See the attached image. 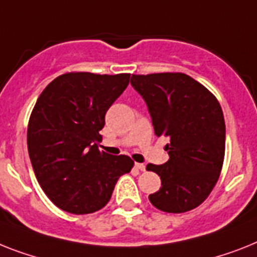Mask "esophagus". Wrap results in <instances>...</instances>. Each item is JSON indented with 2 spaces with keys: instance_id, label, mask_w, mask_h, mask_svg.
I'll list each match as a JSON object with an SVG mask.
<instances>
[{
  "instance_id": "34e87169",
  "label": "esophagus",
  "mask_w": 257,
  "mask_h": 257,
  "mask_svg": "<svg viewBox=\"0 0 257 257\" xmlns=\"http://www.w3.org/2000/svg\"><path fill=\"white\" fill-rule=\"evenodd\" d=\"M135 167H137V168L142 172L146 171V165L142 164V163H135Z\"/></svg>"
}]
</instances>
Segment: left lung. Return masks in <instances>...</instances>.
Instances as JSON below:
<instances>
[{"label":"left lung","mask_w":257,"mask_h":257,"mask_svg":"<svg viewBox=\"0 0 257 257\" xmlns=\"http://www.w3.org/2000/svg\"><path fill=\"white\" fill-rule=\"evenodd\" d=\"M131 85L147 103L155 135L169 139L168 162L146 167L162 179L148 198L165 213L196 209L217 184L224 160L226 126L217 97L180 72L133 75Z\"/></svg>","instance_id":"8db88e82"}]
</instances>
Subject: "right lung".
Listing matches in <instances>:
<instances>
[{
  "label": "right lung",
  "mask_w": 257,
  "mask_h": 257,
  "mask_svg": "<svg viewBox=\"0 0 257 257\" xmlns=\"http://www.w3.org/2000/svg\"><path fill=\"white\" fill-rule=\"evenodd\" d=\"M130 73L68 72L51 81L34 106L27 148L37 180L59 209L90 214L109 202L119 176L133 169L126 155L98 150L105 114Z\"/></svg>",
  "instance_id": "right-lung-1"
}]
</instances>
